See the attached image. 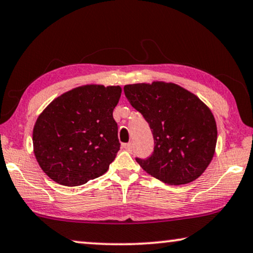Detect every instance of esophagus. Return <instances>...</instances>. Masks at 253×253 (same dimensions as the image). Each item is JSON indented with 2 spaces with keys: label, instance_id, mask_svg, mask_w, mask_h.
Returning a JSON list of instances; mask_svg holds the SVG:
<instances>
[{
  "label": "esophagus",
  "instance_id": "1",
  "mask_svg": "<svg viewBox=\"0 0 253 253\" xmlns=\"http://www.w3.org/2000/svg\"><path fill=\"white\" fill-rule=\"evenodd\" d=\"M123 148L124 149H126V151H129V152H131L133 149V145H132V142H127V144H124L123 145Z\"/></svg>",
  "mask_w": 253,
  "mask_h": 253
}]
</instances>
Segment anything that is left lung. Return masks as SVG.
I'll return each mask as SVG.
<instances>
[{
    "instance_id": "obj_1",
    "label": "left lung",
    "mask_w": 253,
    "mask_h": 253,
    "mask_svg": "<svg viewBox=\"0 0 253 253\" xmlns=\"http://www.w3.org/2000/svg\"><path fill=\"white\" fill-rule=\"evenodd\" d=\"M124 93L148 122L155 144L149 159H137L139 166L169 185H185L199 178L213 159L217 145L211 109L172 82L126 84Z\"/></svg>"
}]
</instances>
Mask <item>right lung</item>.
<instances>
[{
	"label": "right lung",
	"mask_w": 253,
	"mask_h": 253,
	"mask_svg": "<svg viewBox=\"0 0 253 253\" xmlns=\"http://www.w3.org/2000/svg\"><path fill=\"white\" fill-rule=\"evenodd\" d=\"M122 87L86 84L53 99L33 129V149L43 172L63 186H81L106 173L120 151L113 111Z\"/></svg>",
	"instance_id": "obj_1"
}]
</instances>
